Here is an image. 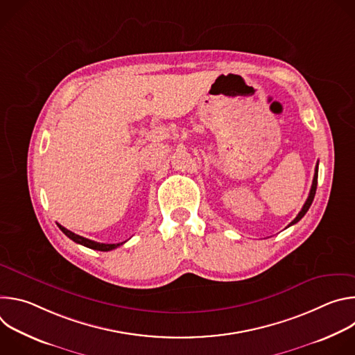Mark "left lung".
<instances>
[{
	"label": "left lung",
	"mask_w": 355,
	"mask_h": 355,
	"mask_svg": "<svg viewBox=\"0 0 355 355\" xmlns=\"http://www.w3.org/2000/svg\"><path fill=\"white\" fill-rule=\"evenodd\" d=\"M318 171H319V163L316 164V168H315V177H313V182H312V188H311V192H309V196H308V199H306V202H305V205H303V208L300 209V212L297 214V216L288 225V227L292 226V225H295V223H297L303 216H305V214L309 211V208H311V205H312V202H313V198H315V193H316V188H318Z\"/></svg>",
	"instance_id": "8db88e82"
}]
</instances>
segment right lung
<instances>
[{
  "label": "right lung",
  "mask_w": 355,
  "mask_h": 355,
  "mask_svg": "<svg viewBox=\"0 0 355 355\" xmlns=\"http://www.w3.org/2000/svg\"><path fill=\"white\" fill-rule=\"evenodd\" d=\"M58 226H59V229L69 237V239H71L73 241H76V243H78V244H81V245H85V247H88V248H92V250H98V251H111V250H114V248H116V247H119L121 244H123V243H116V244H107V243H98V241H94V240H89V239H85V237H83V236H78V234H76V233H73V232H70L69 229H66V227H63L62 225H59L58 223Z\"/></svg>",
  "instance_id": "add662e5"
}]
</instances>
